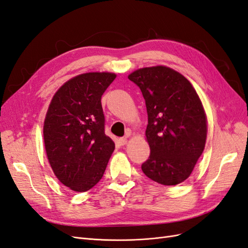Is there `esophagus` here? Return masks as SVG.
Masks as SVG:
<instances>
[{"label":"esophagus","instance_id":"34e87169","mask_svg":"<svg viewBox=\"0 0 248 248\" xmlns=\"http://www.w3.org/2000/svg\"><path fill=\"white\" fill-rule=\"evenodd\" d=\"M127 142H128V139H127V137H126V138H122V139H120V140H119V144L121 145V146L126 145Z\"/></svg>","mask_w":248,"mask_h":248}]
</instances>
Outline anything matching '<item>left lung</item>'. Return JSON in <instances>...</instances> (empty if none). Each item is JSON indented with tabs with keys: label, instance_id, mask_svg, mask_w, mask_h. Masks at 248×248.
Masks as SVG:
<instances>
[{
	"label": "left lung",
	"instance_id": "8db88e82",
	"mask_svg": "<svg viewBox=\"0 0 248 248\" xmlns=\"http://www.w3.org/2000/svg\"><path fill=\"white\" fill-rule=\"evenodd\" d=\"M128 78L137 84L148 112L146 140L150 156L144 174L162 185L188 178L205 149L207 116L190 81L167 66L144 67Z\"/></svg>",
	"mask_w": 248,
	"mask_h": 248
}]
</instances>
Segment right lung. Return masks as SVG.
Wrapping results in <instances>:
<instances>
[{"instance_id":"1","label":"right lung","mask_w":248,"mask_h":248,"mask_svg":"<svg viewBox=\"0 0 248 248\" xmlns=\"http://www.w3.org/2000/svg\"><path fill=\"white\" fill-rule=\"evenodd\" d=\"M87 72L67 80L52 96L43 124L50 168L69 189L85 192L100 181L115 150L104 133L101 96L116 78Z\"/></svg>"}]
</instances>
